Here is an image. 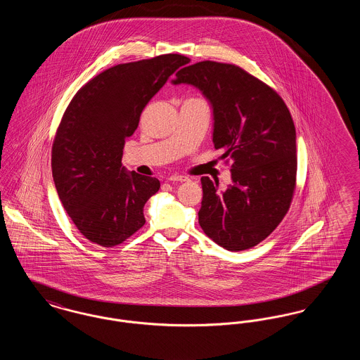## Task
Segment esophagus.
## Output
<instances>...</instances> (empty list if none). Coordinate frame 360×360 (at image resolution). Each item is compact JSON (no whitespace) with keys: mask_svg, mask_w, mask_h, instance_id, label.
Returning <instances> with one entry per match:
<instances>
[{"mask_svg":"<svg viewBox=\"0 0 360 360\" xmlns=\"http://www.w3.org/2000/svg\"><path fill=\"white\" fill-rule=\"evenodd\" d=\"M167 181H170V182H186V181H188V178L185 175H175L174 174V175L167 178Z\"/></svg>","mask_w":360,"mask_h":360,"instance_id":"esophagus-1","label":"esophagus"}]
</instances>
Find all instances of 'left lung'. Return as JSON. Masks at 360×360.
Listing matches in <instances>:
<instances>
[{"instance_id": "left-lung-1", "label": "left lung", "mask_w": 360, "mask_h": 360, "mask_svg": "<svg viewBox=\"0 0 360 360\" xmlns=\"http://www.w3.org/2000/svg\"><path fill=\"white\" fill-rule=\"evenodd\" d=\"M172 84L198 87L213 106V143L232 160V185L202 176L198 223L228 251L266 239L286 216L297 184L295 127L271 86L232 63L202 60L175 74ZM226 159V163L229 162Z\"/></svg>"}]
</instances>
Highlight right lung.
Returning <instances> with one entry per match:
<instances>
[{"mask_svg": "<svg viewBox=\"0 0 360 360\" xmlns=\"http://www.w3.org/2000/svg\"><path fill=\"white\" fill-rule=\"evenodd\" d=\"M188 62L166 53L116 65L86 82L66 108L52 143V178L71 221L91 243L119 245L146 224L143 209L160 182L127 174L125 137L134 135L156 91Z\"/></svg>", "mask_w": 360, "mask_h": 360, "instance_id": "right-lung-1", "label": "right lung"}]
</instances>
